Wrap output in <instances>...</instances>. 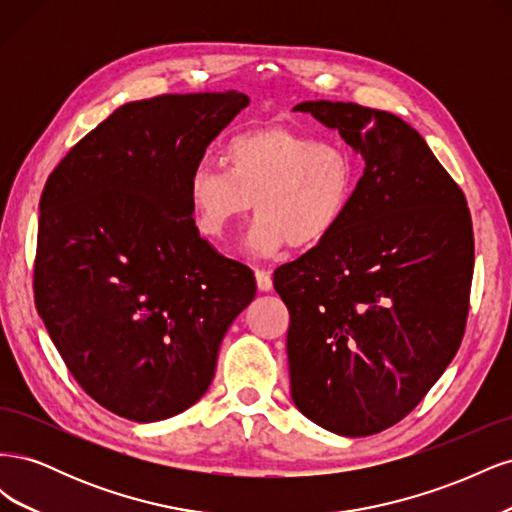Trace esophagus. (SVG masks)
Segmentation results:
<instances>
[{
    "instance_id": "1",
    "label": "esophagus",
    "mask_w": 512,
    "mask_h": 512,
    "mask_svg": "<svg viewBox=\"0 0 512 512\" xmlns=\"http://www.w3.org/2000/svg\"><path fill=\"white\" fill-rule=\"evenodd\" d=\"M254 275H256V286H258L260 292H269L273 288V280H271V273L269 271L256 269Z\"/></svg>"
}]
</instances>
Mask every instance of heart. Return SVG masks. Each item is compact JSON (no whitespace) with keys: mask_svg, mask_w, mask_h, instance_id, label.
Returning a JSON list of instances; mask_svg holds the SVG:
<instances>
[{"mask_svg":"<svg viewBox=\"0 0 512 512\" xmlns=\"http://www.w3.org/2000/svg\"><path fill=\"white\" fill-rule=\"evenodd\" d=\"M359 179V162L346 145L269 126L230 138L224 168L194 164L188 200L198 232L213 241H224L254 205L258 215L245 247L271 256L286 245L312 250L327 241L348 215Z\"/></svg>","mask_w":512,"mask_h":512,"instance_id":"b5f03b06","label":"heart"}]
</instances>
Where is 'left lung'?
I'll return each mask as SVG.
<instances>
[{
    "mask_svg": "<svg viewBox=\"0 0 512 512\" xmlns=\"http://www.w3.org/2000/svg\"><path fill=\"white\" fill-rule=\"evenodd\" d=\"M365 160L333 235L282 265L292 401L339 436L410 414L459 350L474 271L459 185L404 119L354 102H301Z\"/></svg>",
    "mask_w": 512,
    "mask_h": 512,
    "instance_id": "obj_1",
    "label": "left lung"
}]
</instances>
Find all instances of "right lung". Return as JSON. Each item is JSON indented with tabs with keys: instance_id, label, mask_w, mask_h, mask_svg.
<instances>
[{
	"instance_id": "obj_1",
	"label": "right lung",
	"mask_w": 512,
	"mask_h": 512,
	"mask_svg": "<svg viewBox=\"0 0 512 512\" xmlns=\"http://www.w3.org/2000/svg\"><path fill=\"white\" fill-rule=\"evenodd\" d=\"M250 98L168 94L119 106L40 198L34 297L81 389L136 423L194 406L254 273L198 235L188 175Z\"/></svg>"
}]
</instances>
